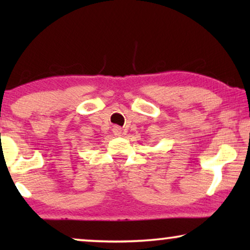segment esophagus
Masks as SVG:
<instances>
[{
    "mask_svg": "<svg viewBox=\"0 0 250 250\" xmlns=\"http://www.w3.org/2000/svg\"><path fill=\"white\" fill-rule=\"evenodd\" d=\"M114 133L115 135H122L123 129L121 127H118V126H116V127H114Z\"/></svg>",
    "mask_w": 250,
    "mask_h": 250,
    "instance_id": "1",
    "label": "esophagus"
}]
</instances>
